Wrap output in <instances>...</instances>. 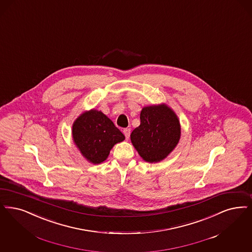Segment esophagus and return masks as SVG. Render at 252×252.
Listing matches in <instances>:
<instances>
[{"mask_svg": "<svg viewBox=\"0 0 252 252\" xmlns=\"http://www.w3.org/2000/svg\"><path fill=\"white\" fill-rule=\"evenodd\" d=\"M123 132H124V135L126 136V139L128 140V139H129V136H130V129H129V128H125V129L123 130Z\"/></svg>", "mask_w": 252, "mask_h": 252, "instance_id": "esophagus-1", "label": "esophagus"}]
</instances>
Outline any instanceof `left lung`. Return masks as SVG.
<instances>
[{"label": "left lung", "mask_w": 252, "mask_h": 252, "mask_svg": "<svg viewBox=\"0 0 252 252\" xmlns=\"http://www.w3.org/2000/svg\"><path fill=\"white\" fill-rule=\"evenodd\" d=\"M140 118V126L130 135L133 146L144 161H162L180 141L181 125L178 116L171 107L161 103L143 107Z\"/></svg>", "instance_id": "left-lung-1"}]
</instances>
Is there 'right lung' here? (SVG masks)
I'll use <instances>...</instances> for the list:
<instances>
[{"instance_id":"1","label":"right lung","mask_w":252,"mask_h":252,"mask_svg":"<svg viewBox=\"0 0 252 252\" xmlns=\"http://www.w3.org/2000/svg\"><path fill=\"white\" fill-rule=\"evenodd\" d=\"M72 139L81 156L90 163L105 161L112 147L125 136L101 111H83L72 126Z\"/></svg>"}]
</instances>
